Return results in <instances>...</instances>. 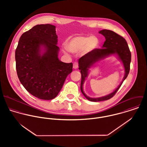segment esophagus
Returning <instances> with one entry per match:
<instances>
[{
	"mask_svg": "<svg viewBox=\"0 0 147 147\" xmlns=\"http://www.w3.org/2000/svg\"><path fill=\"white\" fill-rule=\"evenodd\" d=\"M78 67H79L78 62H75L74 64H73V68L74 69H76V68H78Z\"/></svg>",
	"mask_w": 147,
	"mask_h": 147,
	"instance_id": "1",
	"label": "esophagus"
}]
</instances>
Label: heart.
Listing matches in <instances>:
<instances>
[{
  "label": "heart",
  "mask_w": 147,
  "mask_h": 147,
  "mask_svg": "<svg viewBox=\"0 0 147 147\" xmlns=\"http://www.w3.org/2000/svg\"><path fill=\"white\" fill-rule=\"evenodd\" d=\"M98 45V40L94 37L76 36L68 38L65 42V48L71 53H85L93 50Z\"/></svg>",
  "instance_id": "obj_1"
}]
</instances>
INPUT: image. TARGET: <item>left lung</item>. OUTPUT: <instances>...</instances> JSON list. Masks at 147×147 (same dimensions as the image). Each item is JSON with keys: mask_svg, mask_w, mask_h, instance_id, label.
I'll use <instances>...</instances> for the list:
<instances>
[{"mask_svg": "<svg viewBox=\"0 0 147 147\" xmlns=\"http://www.w3.org/2000/svg\"><path fill=\"white\" fill-rule=\"evenodd\" d=\"M99 33L102 34L106 39L103 46H102V49H95L92 51L85 54L79 59V69L80 70L82 74L80 85L81 91L87 100L92 102L107 100L112 98L115 94L129 74L131 61V54L130 50L126 40L123 37L112 30L107 29L100 31ZM115 53L118 55L119 59L123 62L125 69V74L122 83L113 92L104 97L90 98L87 96L83 91L82 85L85 78L87 76L88 68L98 60L107 56Z\"/></svg>", "mask_w": 147, "mask_h": 147, "instance_id": "8db88e82", "label": "left lung"}]
</instances>
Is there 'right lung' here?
Here are the masks:
<instances>
[{
	"mask_svg": "<svg viewBox=\"0 0 147 147\" xmlns=\"http://www.w3.org/2000/svg\"><path fill=\"white\" fill-rule=\"evenodd\" d=\"M55 28L49 24L33 26L21 35L15 51L20 82L31 94L45 100L57 96L72 71V63L58 59Z\"/></svg>",
	"mask_w": 147,
	"mask_h": 147,
	"instance_id": "right-lung-1",
	"label": "right lung"
}]
</instances>
